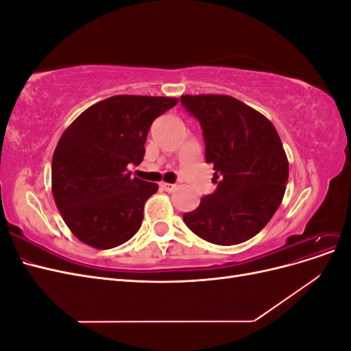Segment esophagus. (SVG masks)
<instances>
[{
    "mask_svg": "<svg viewBox=\"0 0 351 351\" xmlns=\"http://www.w3.org/2000/svg\"><path fill=\"white\" fill-rule=\"evenodd\" d=\"M161 187L165 190V192H173V190L177 189L176 184H169V183H161Z\"/></svg>",
    "mask_w": 351,
    "mask_h": 351,
    "instance_id": "1",
    "label": "esophagus"
}]
</instances>
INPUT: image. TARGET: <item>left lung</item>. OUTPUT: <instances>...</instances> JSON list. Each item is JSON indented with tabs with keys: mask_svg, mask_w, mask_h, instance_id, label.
<instances>
[{
	"mask_svg": "<svg viewBox=\"0 0 351 351\" xmlns=\"http://www.w3.org/2000/svg\"><path fill=\"white\" fill-rule=\"evenodd\" d=\"M182 104L200 121L218 183L183 215L186 226L221 246L246 241L268 224L285 193L289 159L280 136L267 117L228 95H183Z\"/></svg>",
	"mask_w": 351,
	"mask_h": 351,
	"instance_id": "obj_1",
	"label": "left lung"
}]
</instances>
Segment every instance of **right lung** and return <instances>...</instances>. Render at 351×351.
<instances>
[{
	"instance_id": "1",
	"label": "right lung",
	"mask_w": 351,
	"mask_h": 351,
	"mask_svg": "<svg viewBox=\"0 0 351 351\" xmlns=\"http://www.w3.org/2000/svg\"><path fill=\"white\" fill-rule=\"evenodd\" d=\"M178 102L169 97L115 95L93 104L61 134L52 155V196L82 243L112 249L130 240L158 184L130 177L143 161L152 121Z\"/></svg>"
}]
</instances>
